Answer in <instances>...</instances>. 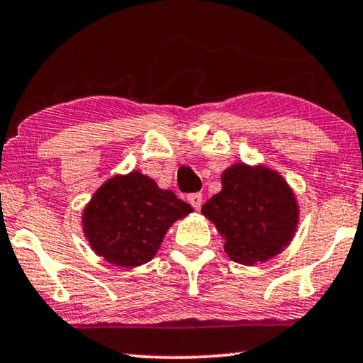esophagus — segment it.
Returning <instances> with one entry per match:
<instances>
[{"mask_svg": "<svg viewBox=\"0 0 363 363\" xmlns=\"http://www.w3.org/2000/svg\"><path fill=\"white\" fill-rule=\"evenodd\" d=\"M187 202L191 203L194 208L199 210L200 207H202V194H200V192L189 194V196H187Z\"/></svg>", "mask_w": 363, "mask_h": 363, "instance_id": "esophagus-1", "label": "esophagus"}]
</instances>
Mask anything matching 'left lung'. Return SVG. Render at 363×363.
Wrapping results in <instances>:
<instances>
[{"mask_svg": "<svg viewBox=\"0 0 363 363\" xmlns=\"http://www.w3.org/2000/svg\"><path fill=\"white\" fill-rule=\"evenodd\" d=\"M202 215L225 240V252L242 266L279 256L295 238L300 205L279 171L235 163L221 172V191L203 203Z\"/></svg>", "mask_w": 363, "mask_h": 363, "instance_id": "obj_1", "label": "left lung"}]
</instances>
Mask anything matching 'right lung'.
<instances>
[{
	"instance_id": "1",
	"label": "right lung",
	"mask_w": 363,
	"mask_h": 363,
	"mask_svg": "<svg viewBox=\"0 0 363 363\" xmlns=\"http://www.w3.org/2000/svg\"><path fill=\"white\" fill-rule=\"evenodd\" d=\"M194 210L140 171L102 182L81 215L84 238L117 267H138L160 251L167 230Z\"/></svg>"
}]
</instances>
